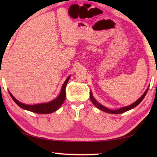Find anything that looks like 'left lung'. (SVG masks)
Wrapping results in <instances>:
<instances>
[{
    "mask_svg": "<svg viewBox=\"0 0 157 157\" xmlns=\"http://www.w3.org/2000/svg\"><path fill=\"white\" fill-rule=\"evenodd\" d=\"M147 91H148V88L147 89V90H146L144 94H143L142 96L140 97V98H139V99H138V100L136 101V102L133 103V104H132L131 105L127 106V107H121V108L118 109H117V110H111V109H109L105 107V106L100 105L99 102H97V100L95 99V98H94V96H93V94H92L91 91V92H90V99H91V101L93 102V104H94L97 108L99 109L102 110V111H105V112L109 113L119 114V113H124V112H125V111H129V110H130V109H132L134 108L135 107H136V106H137L138 105H139L140 103L142 102V100H143V98H145V95L147 94Z\"/></svg>",
    "mask_w": 157,
    "mask_h": 157,
    "instance_id": "8db88e82",
    "label": "left lung"
}]
</instances>
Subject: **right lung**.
<instances>
[{"label":"right lung","mask_w":157,"mask_h":157,"mask_svg":"<svg viewBox=\"0 0 157 157\" xmlns=\"http://www.w3.org/2000/svg\"><path fill=\"white\" fill-rule=\"evenodd\" d=\"M71 76H68L67 79H66L64 83L63 84V86L62 87V90H61L60 94L58 95L57 98H55V100L52 101H50L49 102L47 103H42V104H38V105H25L23 103L20 102L19 101L17 100L16 98L13 96L12 94L9 91V94L10 96L12 97L13 100L14 101L16 104L18 106H19L21 108L23 109L28 110L32 111V112H34L36 113H41V114H47L54 112V111H57L59 109L61 105H62L64 100L66 99V86L68 82L70 79Z\"/></svg>","instance_id":"add662e5"}]
</instances>
